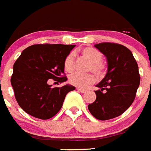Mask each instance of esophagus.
Returning a JSON list of instances; mask_svg holds the SVG:
<instances>
[{
	"label": "esophagus",
	"instance_id": "esophagus-1",
	"mask_svg": "<svg viewBox=\"0 0 151 151\" xmlns=\"http://www.w3.org/2000/svg\"><path fill=\"white\" fill-rule=\"evenodd\" d=\"M76 90H78L79 92H80V93H85L86 91V90H83V89H80V88H77Z\"/></svg>",
	"mask_w": 151,
	"mask_h": 151
}]
</instances>
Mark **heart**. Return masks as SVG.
I'll return each instance as SVG.
<instances>
[{"mask_svg": "<svg viewBox=\"0 0 151 151\" xmlns=\"http://www.w3.org/2000/svg\"><path fill=\"white\" fill-rule=\"evenodd\" d=\"M80 55L89 61L86 71L93 72L98 78H103L107 72V65L103 59V54L93 47H85L79 50ZM64 69L67 72H72L75 68L74 56L68 54L64 60ZM94 76L92 73H74L69 77V83L78 88H85L94 82Z\"/></svg>", "mask_w": 151, "mask_h": 151, "instance_id": "heart-1", "label": "heart"}]
</instances>
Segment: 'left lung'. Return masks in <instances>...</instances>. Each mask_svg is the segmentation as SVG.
I'll return each mask as SVG.
<instances>
[{
	"instance_id": "obj_1",
	"label": "left lung",
	"mask_w": 151,
	"mask_h": 151,
	"mask_svg": "<svg viewBox=\"0 0 151 151\" xmlns=\"http://www.w3.org/2000/svg\"><path fill=\"white\" fill-rule=\"evenodd\" d=\"M108 60V72L96 86V101L88 105L93 116L102 121L121 115L134 101L140 83L137 62L131 50L115 43L95 45Z\"/></svg>"
}]
</instances>
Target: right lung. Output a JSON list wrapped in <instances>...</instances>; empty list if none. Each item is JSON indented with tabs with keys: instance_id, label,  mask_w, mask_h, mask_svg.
I'll list each match as a JSON object with an SVG mask.
<instances>
[{
	"instance_id": "right-lung-1",
	"label": "right lung",
	"mask_w": 151,
	"mask_h": 151,
	"mask_svg": "<svg viewBox=\"0 0 151 151\" xmlns=\"http://www.w3.org/2000/svg\"><path fill=\"white\" fill-rule=\"evenodd\" d=\"M76 45L34 44L22 52L13 66L11 83L14 97L27 114L40 119H49L60 111L65 96L73 86L51 87L50 79L58 83L67 80L64 60Z\"/></svg>"
}]
</instances>
